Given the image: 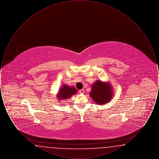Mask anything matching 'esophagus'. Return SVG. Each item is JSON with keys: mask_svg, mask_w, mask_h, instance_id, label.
Returning <instances> with one entry per match:
<instances>
[{"mask_svg": "<svg viewBox=\"0 0 159 159\" xmlns=\"http://www.w3.org/2000/svg\"><path fill=\"white\" fill-rule=\"evenodd\" d=\"M84 89H81V90H80V91H79V92H80V93H84Z\"/></svg>", "mask_w": 159, "mask_h": 159, "instance_id": "obj_1", "label": "esophagus"}]
</instances>
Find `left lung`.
<instances>
[{
    "label": "left lung",
    "mask_w": 159,
    "mask_h": 159,
    "mask_svg": "<svg viewBox=\"0 0 159 159\" xmlns=\"http://www.w3.org/2000/svg\"><path fill=\"white\" fill-rule=\"evenodd\" d=\"M91 87L89 95L96 104L104 105L113 99L114 89L110 82L97 80Z\"/></svg>",
    "instance_id": "left-lung-1"
}]
</instances>
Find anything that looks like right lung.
Listing matches in <instances>:
<instances>
[{
	"label": "right lung",
	"mask_w": 159,
	"mask_h": 159,
	"mask_svg": "<svg viewBox=\"0 0 159 159\" xmlns=\"http://www.w3.org/2000/svg\"><path fill=\"white\" fill-rule=\"evenodd\" d=\"M75 86H68L66 84H63L58 91L56 97L59 102L64 101L70 98L72 95H75L77 92Z\"/></svg>",
	"instance_id": "1"
}]
</instances>
